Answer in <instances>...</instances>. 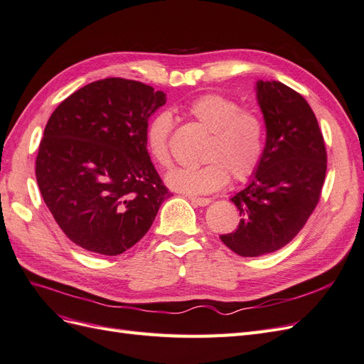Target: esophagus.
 Listing matches in <instances>:
<instances>
[{"mask_svg":"<svg viewBox=\"0 0 364 364\" xmlns=\"http://www.w3.org/2000/svg\"><path fill=\"white\" fill-rule=\"evenodd\" d=\"M188 199H190L193 203L199 205V206H206V205L211 203V199H206V197H196V196H188Z\"/></svg>","mask_w":364,"mask_h":364,"instance_id":"1","label":"esophagus"}]
</instances>
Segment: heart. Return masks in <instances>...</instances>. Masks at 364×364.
<instances>
[{
  "mask_svg": "<svg viewBox=\"0 0 364 364\" xmlns=\"http://www.w3.org/2000/svg\"><path fill=\"white\" fill-rule=\"evenodd\" d=\"M185 111L209 132L202 153L205 164L171 170L165 181L170 188L190 194H208L222 188L229 181H246L257 171L266 149V124L253 107H241L232 97L208 92L193 98ZM171 115L159 112L146 129V146L151 159L168 168Z\"/></svg>",
  "mask_w": 364,
  "mask_h": 364,
  "instance_id": "obj_1",
  "label": "heart"
}]
</instances>
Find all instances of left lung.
Listing matches in <instances>:
<instances>
[{
	"label": "left lung",
	"mask_w": 364,
	"mask_h": 364,
	"mask_svg": "<svg viewBox=\"0 0 364 364\" xmlns=\"http://www.w3.org/2000/svg\"><path fill=\"white\" fill-rule=\"evenodd\" d=\"M266 121L264 156L252 182L232 199L241 220L220 237L240 257L277 252L299 234L322 194L326 149L305 98L281 82L257 83Z\"/></svg>",
	"instance_id": "left-lung-1"
}]
</instances>
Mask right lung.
<instances>
[{"mask_svg": "<svg viewBox=\"0 0 364 364\" xmlns=\"http://www.w3.org/2000/svg\"><path fill=\"white\" fill-rule=\"evenodd\" d=\"M165 94L109 77L80 87L48 119L36 181L50 213L73 243L115 257L147 234L170 197L150 161L146 129Z\"/></svg>", "mask_w": 364, "mask_h": 364, "instance_id": "obj_1", "label": "right lung"}]
</instances>
